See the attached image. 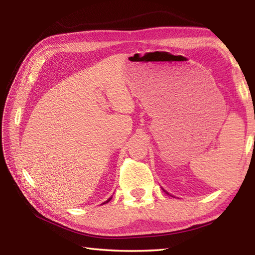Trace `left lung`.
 I'll use <instances>...</instances> for the list:
<instances>
[{"label":"left lung","instance_id":"left-lung-1","mask_svg":"<svg viewBox=\"0 0 255 255\" xmlns=\"http://www.w3.org/2000/svg\"><path fill=\"white\" fill-rule=\"evenodd\" d=\"M164 192H165V191H164ZM165 193H166V192H165ZM166 194H169V193H166Z\"/></svg>","mask_w":255,"mask_h":255}]
</instances>
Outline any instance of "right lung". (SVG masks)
I'll return each instance as SVG.
<instances>
[{"mask_svg": "<svg viewBox=\"0 0 255 255\" xmlns=\"http://www.w3.org/2000/svg\"><path fill=\"white\" fill-rule=\"evenodd\" d=\"M110 200H111V198H110V199H107V202H106V203H108V202H110ZM106 203H104V204H106Z\"/></svg>", "mask_w": 255, "mask_h": 255, "instance_id": "add662e5", "label": "right lung"}]
</instances>
